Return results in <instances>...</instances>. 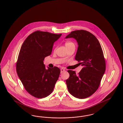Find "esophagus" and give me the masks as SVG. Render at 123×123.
Listing matches in <instances>:
<instances>
[{
	"label": "esophagus",
	"instance_id": "1",
	"mask_svg": "<svg viewBox=\"0 0 123 123\" xmlns=\"http://www.w3.org/2000/svg\"><path fill=\"white\" fill-rule=\"evenodd\" d=\"M65 71V70L64 69H63V68H62V69H60V71H61V73H62L64 71Z\"/></svg>",
	"mask_w": 123,
	"mask_h": 123
}]
</instances>
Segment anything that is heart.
I'll list each match as a JSON object with an SVG mask.
<instances>
[{
    "mask_svg": "<svg viewBox=\"0 0 123 123\" xmlns=\"http://www.w3.org/2000/svg\"><path fill=\"white\" fill-rule=\"evenodd\" d=\"M74 45V43H71V42H67L65 43V46L66 48L69 47L70 46H71V45Z\"/></svg>",
    "mask_w": 123,
    "mask_h": 123,
    "instance_id": "obj_1",
    "label": "heart"
}]
</instances>
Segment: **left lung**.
<instances>
[{
	"mask_svg": "<svg viewBox=\"0 0 123 123\" xmlns=\"http://www.w3.org/2000/svg\"><path fill=\"white\" fill-rule=\"evenodd\" d=\"M76 40L78 49L75 59L83 66L76 74L69 70V79L66 83L69 93L75 98H87L98 90L106 69L105 61L101 45L95 36L85 30L74 31L65 38Z\"/></svg>",
	"mask_w": 123,
	"mask_h": 123,
	"instance_id": "8db88e82",
	"label": "left lung"
}]
</instances>
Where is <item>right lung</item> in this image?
Wrapping results in <instances>:
<instances>
[{
    "mask_svg": "<svg viewBox=\"0 0 123 123\" xmlns=\"http://www.w3.org/2000/svg\"><path fill=\"white\" fill-rule=\"evenodd\" d=\"M62 34L36 31L25 40L16 63L17 73L26 91L35 98H46L51 93L59 77L57 67L46 69L44 58L51 54L53 46Z\"/></svg>",
    "mask_w": 123,
    "mask_h": 123,
    "instance_id": "1",
    "label": "right lung"
}]
</instances>
